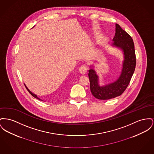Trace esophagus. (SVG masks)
I'll list each match as a JSON object with an SVG mask.
<instances>
[{
	"label": "esophagus",
	"instance_id": "1",
	"mask_svg": "<svg viewBox=\"0 0 154 154\" xmlns=\"http://www.w3.org/2000/svg\"><path fill=\"white\" fill-rule=\"evenodd\" d=\"M80 72L82 73V74H85L87 72V67L85 65H82L80 67Z\"/></svg>",
	"mask_w": 154,
	"mask_h": 154
}]
</instances>
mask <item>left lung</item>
I'll list each match as a JSON object with an SVG mask.
<instances>
[{"mask_svg": "<svg viewBox=\"0 0 154 154\" xmlns=\"http://www.w3.org/2000/svg\"><path fill=\"white\" fill-rule=\"evenodd\" d=\"M115 31L112 45L122 49L124 54L122 72L117 80L105 86H100L98 75L92 67L89 70L91 92L98 100H109L121 95L128 85L136 68V54L132 38L118 24H116Z\"/></svg>", "mask_w": 154, "mask_h": 154, "instance_id": "1", "label": "left lung"}]
</instances>
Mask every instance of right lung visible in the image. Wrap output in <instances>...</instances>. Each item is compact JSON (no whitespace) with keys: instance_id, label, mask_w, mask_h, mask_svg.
<instances>
[{"instance_id":"obj_1","label":"right lung","mask_w":154,"mask_h":154,"mask_svg":"<svg viewBox=\"0 0 154 154\" xmlns=\"http://www.w3.org/2000/svg\"><path fill=\"white\" fill-rule=\"evenodd\" d=\"M25 86H26V88H27V90L28 91V92H29V94H31V95H32V97H34V98H36V99H38V100H41L40 98H38V97H37V95H35V94H33V93H32V92H31L28 89L27 87H26V85H25Z\"/></svg>"}]
</instances>
